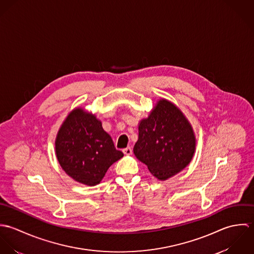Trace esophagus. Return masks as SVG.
<instances>
[{
	"label": "esophagus",
	"instance_id": "1",
	"mask_svg": "<svg viewBox=\"0 0 254 254\" xmlns=\"http://www.w3.org/2000/svg\"><path fill=\"white\" fill-rule=\"evenodd\" d=\"M123 152H124V154H126V155H130V154H132V148H131L130 146H128V147H126V148L123 149Z\"/></svg>",
	"mask_w": 254,
	"mask_h": 254
}]
</instances>
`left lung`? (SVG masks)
<instances>
[{
	"mask_svg": "<svg viewBox=\"0 0 254 254\" xmlns=\"http://www.w3.org/2000/svg\"><path fill=\"white\" fill-rule=\"evenodd\" d=\"M194 148L195 139L188 120L173 104L161 100L140 122L133 150L153 176L166 180L190 163Z\"/></svg>",
	"mask_w": 254,
	"mask_h": 254,
	"instance_id": "1",
	"label": "left lung"
}]
</instances>
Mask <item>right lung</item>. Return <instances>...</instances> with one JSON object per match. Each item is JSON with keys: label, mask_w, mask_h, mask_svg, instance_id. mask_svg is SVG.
<instances>
[{"label": "right lung", "mask_w": 254, "mask_h": 254, "mask_svg": "<svg viewBox=\"0 0 254 254\" xmlns=\"http://www.w3.org/2000/svg\"><path fill=\"white\" fill-rule=\"evenodd\" d=\"M58 160L75 181L96 186L108 169L123 156L95 115L76 109L62 125L57 141Z\"/></svg>", "instance_id": "add662e5"}]
</instances>
